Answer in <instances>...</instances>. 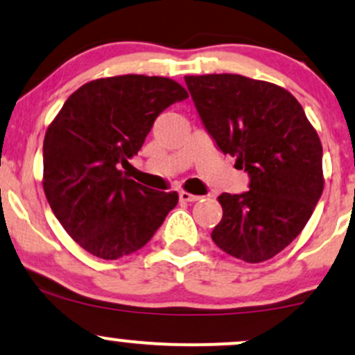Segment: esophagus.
I'll return each instance as SVG.
<instances>
[{
  "label": "esophagus",
  "mask_w": 355,
  "mask_h": 355,
  "mask_svg": "<svg viewBox=\"0 0 355 355\" xmlns=\"http://www.w3.org/2000/svg\"><path fill=\"white\" fill-rule=\"evenodd\" d=\"M198 195H191V193H189V191H185V190H182L180 191V200L182 202H197L198 200Z\"/></svg>",
  "instance_id": "1"
}]
</instances>
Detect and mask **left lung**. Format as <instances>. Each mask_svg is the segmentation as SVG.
Here are the masks:
<instances>
[{
	"instance_id": "1",
	"label": "left lung",
	"mask_w": 355,
	"mask_h": 355,
	"mask_svg": "<svg viewBox=\"0 0 355 355\" xmlns=\"http://www.w3.org/2000/svg\"><path fill=\"white\" fill-rule=\"evenodd\" d=\"M202 123L250 177L243 193L218 197L223 217L211 240L225 254L259 263L302 232L322 190V144L287 89L242 75L185 76Z\"/></svg>"
}]
</instances>
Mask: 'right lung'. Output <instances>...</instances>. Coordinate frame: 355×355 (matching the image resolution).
<instances>
[{
    "label": "right lung",
    "instance_id": "right-lung-1",
    "mask_svg": "<svg viewBox=\"0 0 355 355\" xmlns=\"http://www.w3.org/2000/svg\"><path fill=\"white\" fill-rule=\"evenodd\" d=\"M189 98L164 76L123 75L76 89L48 126L43 189L68 235L92 255L116 260L140 250L178 203L177 191L146 189L120 170L157 116Z\"/></svg>",
    "mask_w": 355,
    "mask_h": 355
}]
</instances>
